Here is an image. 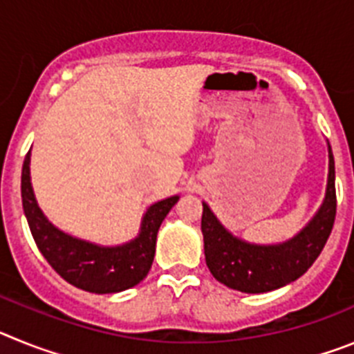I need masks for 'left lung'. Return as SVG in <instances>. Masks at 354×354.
Here are the masks:
<instances>
[{"instance_id": "1", "label": "left lung", "mask_w": 354, "mask_h": 354, "mask_svg": "<svg viewBox=\"0 0 354 354\" xmlns=\"http://www.w3.org/2000/svg\"><path fill=\"white\" fill-rule=\"evenodd\" d=\"M335 161L330 147V171L324 204L296 237L274 246L250 245L227 232L207 204L202 212L205 262L212 277L230 289L259 294L298 280L323 252L335 223Z\"/></svg>"}]
</instances>
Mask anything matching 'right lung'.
<instances>
[{"mask_svg":"<svg viewBox=\"0 0 354 354\" xmlns=\"http://www.w3.org/2000/svg\"><path fill=\"white\" fill-rule=\"evenodd\" d=\"M21 196L31 236L44 259L68 283L95 294L120 292L142 282L154 261L159 227L179 200V196H171L152 205L143 216L142 232L134 241L102 248L67 236L46 220L31 189L30 152L23 162Z\"/></svg>","mask_w":354,"mask_h":354,"instance_id":"1","label":"right lung"}]
</instances>
